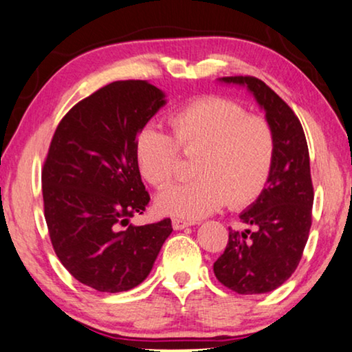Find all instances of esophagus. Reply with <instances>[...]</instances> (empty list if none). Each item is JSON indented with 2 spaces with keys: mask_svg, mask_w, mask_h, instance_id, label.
I'll use <instances>...</instances> for the list:
<instances>
[{
  "mask_svg": "<svg viewBox=\"0 0 352 352\" xmlns=\"http://www.w3.org/2000/svg\"><path fill=\"white\" fill-rule=\"evenodd\" d=\"M172 226H174V230H183V228L191 226V221H185V220H180V219H172Z\"/></svg>",
  "mask_w": 352,
  "mask_h": 352,
  "instance_id": "esophagus-1",
  "label": "esophagus"
}]
</instances>
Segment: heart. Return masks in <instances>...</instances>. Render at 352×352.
<instances>
[{
	"label": "heart",
	"instance_id": "obj_1",
	"mask_svg": "<svg viewBox=\"0 0 352 352\" xmlns=\"http://www.w3.org/2000/svg\"><path fill=\"white\" fill-rule=\"evenodd\" d=\"M172 133L146 124L135 137L140 174L157 190L177 177L181 148L197 155L195 180L172 186L157 197L162 214L197 220L226 204L242 209L258 199L273 172L276 137L271 124L249 116L239 103L223 97H204L186 103L169 116Z\"/></svg>",
	"mask_w": 352,
	"mask_h": 352
}]
</instances>
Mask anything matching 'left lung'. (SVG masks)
Wrapping results in <instances>:
<instances>
[{
    "label": "left lung",
    "mask_w": 352,
    "mask_h": 352,
    "mask_svg": "<svg viewBox=\"0 0 352 352\" xmlns=\"http://www.w3.org/2000/svg\"><path fill=\"white\" fill-rule=\"evenodd\" d=\"M220 81L247 87L265 110L274 131L276 157L263 192L239 215L254 231L230 228L214 273L239 295L268 294L294 274L308 241L314 201L308 143L292 108L261 79L226 76Z\"/></svg>",
    "instance_id": "left-lung-1"
}]
</instances>
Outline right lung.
Segmentation results:
<instances>
[{
	"instance_id": "obj_1",
	"label": "right lung",
	"mask_w": 352,
	"mask_h": 352,
	"mask_svg": "<svg viewBox=\"0 0 352 352\" xmlns=\"http://www.w3.org/2000/svg\"><path fill=\"white\" fill-rule=\"evenodd\" d=\"M164 105L166 94L148 81L107 84L62 118L49 146L41 182L52 247L68 273L98 292L142 284L172 232L170 219L129 223L150 202L135 137Z\"/></svg>"
}]
</instances>
